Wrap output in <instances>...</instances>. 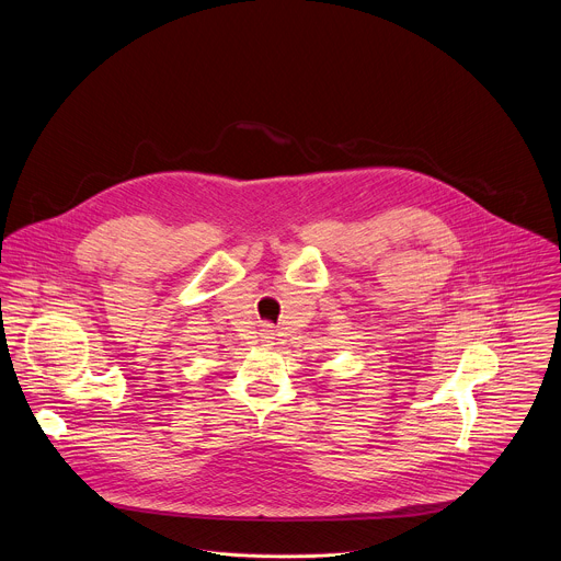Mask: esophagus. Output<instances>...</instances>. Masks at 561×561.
<instances>
[{"label":"esophagus","instance_id":"obj_1","mask_svg":"<svg viewBox=\"0 0 561 561\" xmlns=\"http://www.w3.org/2000/svg\"><path fill=\"white\" fill-rule=\"evenodd\" d=\"M273 340H275V331H273L271 327H264V331H262V342L268 346V344H273Z\"/></svg>","mask_w":561,"mask_h":561}]
</instances>
